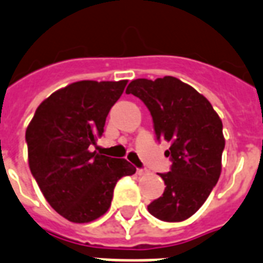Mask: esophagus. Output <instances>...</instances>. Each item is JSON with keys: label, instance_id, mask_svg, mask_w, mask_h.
Masks as SVG:
<instances>
[{"label": "esophagus", "instance_id": "obj_1", "mask_svg": "<svg viewBox=\"0 0 263 263\" xmlns=\"http://www.w3.org/2000/svg\"><path fill=\"white\" fill-rule=\"evenodd\" d=\"M146 170L145 168H138V170H136V174H138V175H145L146 174Z\"/></svg>", "mask_w": 263, "mask_h": 263}]
</instances>
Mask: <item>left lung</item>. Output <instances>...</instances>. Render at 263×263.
I'll list each match as a JSON object with an SVG mask.
<instances>
[{"mask_svg": "<svg viewBox=\"0 0 263 263\" xmlns=\"http://www.w3.org/2000/svg\"><path fill=\"white\" fill-rule=\"evenodd\" d=\"M125 92L139 98L149 109L156 139L171 145L165 152L171 160L170 172L158 174L165 189L147 210L165 222L187 219L219 179L225 149L219 116L193 87L171 76L154 81L136 78Z\"/></svg>", "mask_w": 263, "mask_h": 263, "instance_id": "8db88e82", "label": "left lung"}]
</instances>
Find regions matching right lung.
<instances>
[{
  "mask_svg": "<svg viewBox=\"0 0 263 263\" xmlns=\"http://www.w3.org/2000/svg\"><path fill=\"white\" fill-rule=\"evenodd\" d=\"M127 80L78 81L53 92L26 131L31 175L58 214L85 223L109 210L118 179L135 174L124 158L91 152Z\"/></svg>",
  "mask_w": 263,
  "mask_h": 263,
  "instance_id": "right-lung-1",
  "label": "right lung"
}]
</instances>
